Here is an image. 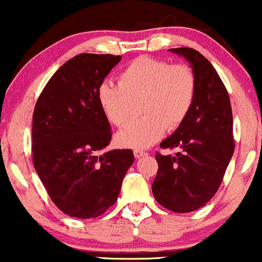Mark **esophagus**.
<instances>
[{
    "mask_svg": "<svg viewBox=\"0 0 262 262\" xmlns=\"http://www.w3.org/2000/svg\"><path fill=\"white\" fill-rule=\"evenodd\" d=\"M146 155V152L145 151H143V150H139V149H135L134 150V156L137 159H139V158H143V156H145Z\"/></svg>",
    "mask_w": 262,
    "mask_h": 262,
    "instance_id": "1",
    "label": "esophagus"
}]
</instances>
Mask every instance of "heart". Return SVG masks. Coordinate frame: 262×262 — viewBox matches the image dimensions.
I'll return each instance as SVG.
<instances>
[{
	"label": "heart",
	"mask_w": 262,
	"mask_h": 262,
	"mask_svg": "<svg viewBox=\"0 0 262 262\" xmlns=\"http://www.w3.org/2000/svg\"><path fill=\"white\" fill-rule=\"evenodd\" d=\"M197 80L192 68L172 65L166 60L139 56L118 77V85L101 83L97 101L106 118L116 127L130 121L134 103L143 101V118L117 134L121 146L145 149L162 138L165 132L179 129L193 107Z\"/></svg>",
	"instance_id": "b5f03b06"
}]
</instances>
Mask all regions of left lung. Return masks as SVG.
I'll list each match as a JSON object with an SVG mask.
<instances>
[{"label":"left lung","instance_id":"8db88e82","mask_svg":"<svg viewBox=\"0 0 262 262\" xmlns=\"http://www.w3.org/2000/svg\"><path fill=\"white\" fill-rule=\"evenodd\" d=\"M185 56L197 80L193 107L183 124L160 144L179 149L175 155L156 152L159 169L152 193L159 204L176 213L203 207L215 194L233 156V113L229 95L213 65L192 48H173Z\"/></svg>","mask_w":262,"mask_h":262}]
</instances>
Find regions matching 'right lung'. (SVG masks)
<instances>
[{
    "label": "right lung",
    "mask_w": 262,
    "mask_h": 262,
    "mask_svg": "<svg viewBox=\"0 0 262 262\" xmlns=\"http://www.w3.org/2000/svg\"><path fill=\"white\" fill-rule=\"evenodd\" d=\"M122 56L80 54L53 75L33 113V164L48 194L70 217L90 219L116 203L134 162L130 149L98 155L112 130L97 90Z\"/></svg>",
    "instance_id": "1"
}]
</instances>
